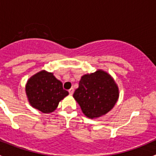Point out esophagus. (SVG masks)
Returning a JSON list of instances; mask_svg holds the SVG:
<instances>
[{
    "label": "esophagus",
    "instance_id": "1",
    "mask_svg": "<svg viewBox=\"0 0 156 156\" xmlns=\"http://www.w3.org/2000/svg\"><path fill=\"white\" fill-rule=\"evenodd\" d=\"M69 94L72 95V94H73V93H74V89H73V88H71V89H69Z\"/></svg>",
    "mask_w": 156,
    "mask_h": 156
}]
</instances>
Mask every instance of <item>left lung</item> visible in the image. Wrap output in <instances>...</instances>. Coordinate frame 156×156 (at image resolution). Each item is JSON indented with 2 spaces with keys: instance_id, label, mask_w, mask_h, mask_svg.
Returning <instances> with one entry per match:
<instances>
[{
  "instance_id": "1",
  "label": "left lung",
  "mask_w": 156,
  "mask_h": 156,
  "mask_svg": "<svg viewBox=\"0 0 156 156\" xmlns=\"http://www.w3.org/2000/svg\"><path fill=\"white\" fill-rule=\"evenodd\" d=\"M119 97V87L112 77L101 69L83 75L73 94L83 113L90 119L106 115Z\"/></svg>"
}]
</instances>
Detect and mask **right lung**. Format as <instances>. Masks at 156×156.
Listing matches in <instances>:
<instances>
[{
	"mask_svg": "<svg viewBox=\"0 0 156 156\" xmlns=\"http://www.w3.org/2000/svg\"><path fill=\"white\" fill-rule=\"evenodd\" d=\"M28 100L32 107L43 113H50L57 108L59 103L69 92L62 83L51 72L42 70L31 76L26 85Z\"/></svg>",
	"mask_w": 156,
	"mask_h": 156,
	"instance_id": "1",
	"label": "right lung"
}]
</instances>
